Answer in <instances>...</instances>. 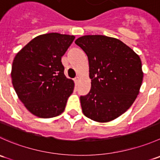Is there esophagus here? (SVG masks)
<instances>
[{"label": "esophagus", "mask_w": 160, "mask_h": 160, "mask_svg": "<svg viewBox=\"0 0 160 160\" xmlns=\"http://www.w3.org/2000/svg\"><path fill=\"white\" fill-rule=\"evenodd\" d=\"M80 77H76L75 79H74V82H75V83H76V85H77L79 83V82H80Z\"/></svg>", "instance_id": "1"}]
</instances>
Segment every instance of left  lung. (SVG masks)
<instances>
[{"label": "left lung", "instance_id": "8db88e82", "mask_svg": "<svg viewBox=\"0 0 160 160\" xmlns=\"http://www.w3.org/2000/svg\"><path fill=\"white\" fill-rule=\"evenodd\" d=\"M88 57L90 91L80 97L82 111L94 122L114 120L132 105L139 93L143 71L139 56L118 38L101 35L75 41Z\"/></svg>", "mask_w": 160, "mask_h": 160}]
</instances>
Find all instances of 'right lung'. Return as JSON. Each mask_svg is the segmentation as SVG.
<instances>
[{
  "label": "right lung",
  "mask_w": 160,
  "mask_h": 160,
  "mask_svg": "<svg viewBox=\"0 0 160 160\" xmlns=\"http://www.w3.org/2000/svg\"><path fill=\"white\" fill-rule=\"evenodd\" d=\"M74 38L56 32L38 35L14 56L13 87L25 107L37 117L50 118L65 110L74 82L64 75L61 57Z\"/></svg>",
  "instance_id": "add662e5"
}]
</instances>
